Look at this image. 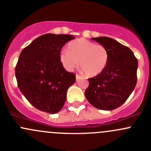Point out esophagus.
<instances>
[{
	"mask_svg": "<svg viewBox=\"0 0 151 151\" xmlns=\"http://www.w3.org/2000/svg\"><path fill=\"white\" fill-rule=\"evenodd\" d=\"M80 78H81V76L78 75V74H77V75H76V80H79Z\"/></svg>",
	"mask_w": 151,
	"mask_h": 151,
	"instance_id": "1",
	"label": "esophagus"
}]
</instances>
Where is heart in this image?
<instances>
[{
	"label": "heart",
	"instance_id": "heart-1",
	"mask_svg": "<svg viewBox=\"0 0 151 151\" xmlns=\"http://www.w3.org/2000/svg\"><path fill=\"white\" fill-rule=\"evenodd\" d=\"M109 52L101 45L85 39L72 41L67 50H62L59 55L60 63L67 71H72L80 63L88 77H93L104 71L109 61Z\"/></svg>",
	"mask_w": 151,
	"mask_h": 151
}]
</instances>
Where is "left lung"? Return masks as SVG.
Listing matches in <instances>:
<instances>
[{
  "instance_id": "1",
  "label": "left lung",
  "mask_w": 151,
  "mask_h": 151,
  "mask_svg": "<svg viewBox=\"0 0 151 151\" xmlns=\"http://www.w3.org/2000/svg\"><path fill=\"white\" fill-rule=\"evenodd\" d=\"M107 49V66L99 75L88 79L85 90L87 100L102 110H112L126 101L137 84L138 60L129 47L106 36L92 38Z\"/></svg>"
}]
</instances>
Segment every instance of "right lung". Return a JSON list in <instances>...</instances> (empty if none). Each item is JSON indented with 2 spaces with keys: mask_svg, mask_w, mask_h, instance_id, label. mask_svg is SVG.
Masks as SVG:
<instances>
[{
  "mask_svg": "<svg viewBox=\"0 0 151 151\" xmlns=\"http://www.w3.org/2000/svg\"><path fill=\"white\" fill-rule=\"evenodd\" d=\"M74 39L68 34L47 33L21 52L15 68L18 88L36 109L55 114L63 108L76 76L65 70L59 55L65 44Z\"/></svg>",
  "mask_w": 151,
  "mask_h": 151,
  "instance_id": "1",
  "label": "right lung"
}]
</instances>
